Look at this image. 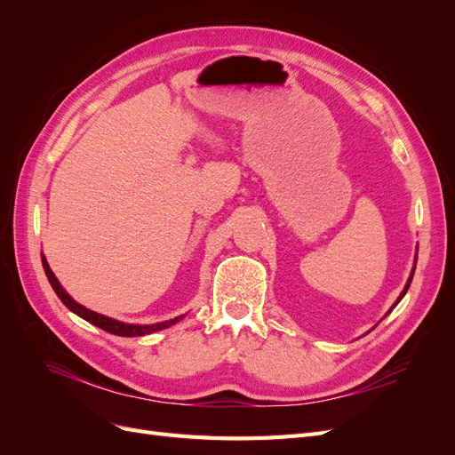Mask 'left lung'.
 Listing matches in <instances>:
<instances>
[{"label":"left lung","instance_id":"left-lung-1","mask_svg":"<svg viewBox=\"0 0 455 455\" xmlns=\"http://www.w3.org/2000/svg\"><path fill=\"white\" fill-rule=\"evenodd\" d=\"M416 256H418V254H416ZM416 261H418V258H416ZM416 261H414V269H411V275H410V279H408V283H406V286H404V291L401 292V296H398V299L395 301V306H396V304H398V301H401V299L404 298V294L408 292V288H410V283H411V277H414V271H416ZM395 306H393V307H395ZM393 307H391V309H393ZM391 309H389V311H391Z\"/></svg>","mask_w":455,"mask_h":455}]
</instances>
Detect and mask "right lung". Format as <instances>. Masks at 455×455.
<instances>
[{
	"instance_id": "right-lung-1",
	"label": "right lung",
	"mask_w": 455,
	"mask_h": 455,
	"mask_svg": "<svg viewBox=\"0 0 455 455\" xmlns=\"http://www.w3.org/2000/svg\"><path fill=\"white\" fill-rule=\"evenodd\" d=\"M41 264H44V269H45L47 279H49V283H51V286H52V291L57 292V296L62 299V304H64L68 309H70V311H74L76 315H79L81 319H85L87 323H91V324H94V326H99V328L106 330V332H109V334L125 336V338L146 336V334H154V332H157V330L169 328V326L176 324L178 321H182V319H184V315H180V316H174V319H171V321L156 323V324H129V323H121V321H116V319H109V316H106V315L94 313V311H91V309L84 307L81 304H77V301H76L70 294H68V292L64 291V288L60 286L59 279L54 277V273L51 271V267H49V264H47L45 256L41 258Z\"/></svg>"
}]
</instances>
